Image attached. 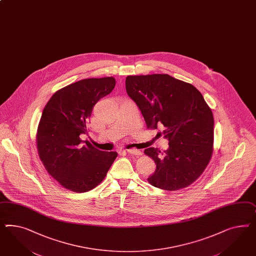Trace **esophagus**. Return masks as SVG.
<instances>
[{"label":"esophagus","instance_id":"1","mask_svg":"<svg viewBox=\"0 0 256 256\" xmlns=\"http://www.w3.org/2000/svg\"><path fill=\"white\" fill-rule=\"evenodd\" d=\"M126 152L129 154H134V155H140V154H141V152H139L138 150H136V148L126 150Z\"/></svg>","mask_w":256,"mask_h":256}]
</instances>
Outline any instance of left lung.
Listing matches in <instances>:
<instances>
[{"instance_id": "1", "label": "left lung", "mask_w": 256, "mask_h": 256, "mask_svg": "<svg viewBox=\"0 0 256 256\" xmlns=\"http://www.w3.org/2000/svg\"><path fill=\"white\" fill-rule=\"evenodd\" d=\"M125 87L146 127H161L168 139L164 152L154 148L144 152L156 164L148 182L166 190L188 187L204 172L213 152L214 118L203 95L168 74L128 76Z\"/></svg>"}]
</instances>
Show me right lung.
I'll return each instance as SVG.
<instances>
[{"label":"right lung","instance_id":"1","mask_svg":"<svg viewBox=\"0 0 256 256\" xmlns=\"http://www.w3.org/2000/svg\"><path fill=\"white\" fill-rule=\"evenodd\" d=\"M114 78H86L57 90L46 104L39 122L36 145L48 173L62 187L74 192L92 190L102 182L116 152H102L80 136L95 104L110 94Z\"/></svg>","mask_w":256,"mask_h":256}]
</instances>
